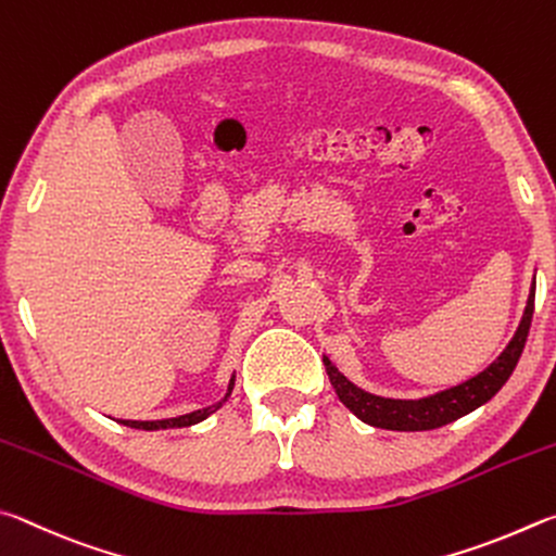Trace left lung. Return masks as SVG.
I'll use <instances>...</instances> for the list:
<instances>
[{"label": "left lung", "instance_id": "left-lung-1", "mask_svg": "<svg viewBox=\"0 0 556 556\" xmlns=\"http://www.w3.org/2000/svg\"><path fill=\"white\" fill-rule=\"evenodd\" d=\"M534 313V283L528 298V307H525L522 323L518 332L510 339V344L503 349V354L495 362L481 371L479 376L469 378L466 383H459L430 397H420V401H393V397L371 395L356 388L349 378L337 371V366L325 358V368L329 381H332L334 391L349 410L364 422L381 427V430H397V432H422V430H437V427L450 425L459 417L469 415L476 407L489 403L491 397L501 391L508 381L515 366L520 362V354L528 342L530 325Z\"/></svg>", "mask_w": 556, "mask_h": 556}]
</instances>
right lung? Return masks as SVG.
Instances as JSON below:
<instances>
[{"label": "right lung", "instance_id": "right-lung-1", "mask_svg": "<svg viewBox=\"0 0 556 556\" xmlns=\"http://www.w3.org/2000/svg\"><path fill=\"white\" fill-rule=\"evenodd\" d=\"M231 388H233V376H231V381H229L227 395H224L219 403H214V405H210V407H202V410H194V413L180 415V417H170V420H146V422H141V420H122V425L134 427V430H170V427H190V425H198V422L204 420V417H210L214 410H219V407L224 405V401H227V397H229Z\"/></svg>", "mask_w": 556, "mask_h": 556}]
</instances>
